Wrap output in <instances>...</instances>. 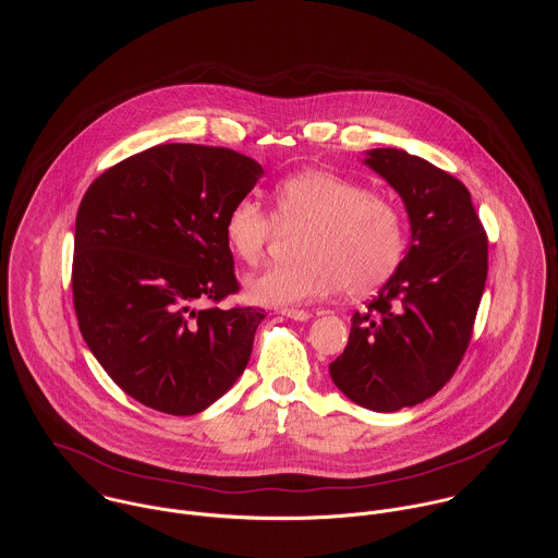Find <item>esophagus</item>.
<instances>
[{
    "label": "esophagus",
    "mask_w": 558,
    "mask_h": 558,
    "mask_svg": "<svg viewBox=\"0 0 558 558\" xmlns=\"http://www.w3.org/2000/svg\"><path fill=\"white\" fill-rule=\"evenodd\" d=\"M281 314H283L286 318L296 319V322H307V319L312 318V314L305 312V310H283Z\"/></svg>",
    "instance_id": "1"
}]
</instances>
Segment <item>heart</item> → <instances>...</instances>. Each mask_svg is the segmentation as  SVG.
Masks as SVG:
<instances>
[{"label":"heart","instance_id":"obj_1","mask_svg":"<svg viewBox=\"0 0 558 558\" xmlns=\"http://www.w3.org/2000/svg\"><path fill=\"white\" fill-rule=\"evenodd\" d=\"M275 215L281 223L307 226L296 255L246 279L253 303L299 305L343 288L363 296L387 283L408 244V228L398 204L328 169L310 167L275 186ZM275 215L244 197L223 221L228 248L244 264H255L272 236Z\"/></svg>","mask_w":558,"mask_h":558}]
</instances>
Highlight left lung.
Returning <instances> with one entry per match:
<instances>
[{
	"mask_svg": "<svg viewBox=\"0 0 558 558\" xmlns=\"http://www.w3.org/2000/svg\"><path fill=\"white\" fill-rule=\"evenodd\" d=\"M365 165L403 199L410 246L393 277L352 316L335 387L354 403L396 412L436 396L473 337L487 277V236L469 189L429 160L398 148L367 153Z\"/></svg>",
	"mask_w": 558,
	"mask_h": 558,
	"instance_id": "8db88e82",
	"label": "left lung"
}]
</instances>
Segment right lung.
I'll return each mask as SVG.
<instances>
[{"instance_id": "1", "label": "right lung", "mask_w": 558, "mask_h": 558, "mask_svg": "<svg viewBox=\"0 0 558 558\" xmlns=\"http://www.w3.org/2000/svg\"><path fill=\"white\" fill-rule=\"evenodd\" d=\"M262 173L230 148L162 144L109 167L81 199V335L109 378L153 410L197 414L248 363L264 310L195 303L239 292L223 221Z\"/></svg>"}]
</instances>
